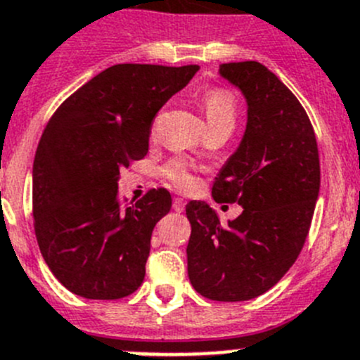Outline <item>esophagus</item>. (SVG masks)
<instances>
[{"label":"esophagus","instance_id":"1","mask_svg":"<svg viewBox=\"0 0 360 360\" xmlns=\"http://www.w3.org/2000/svg\"><path fill=\"white\" fill-rule=\"evenodd\" d=\"M173 210L174 212H184V210H186V202H184L182 198H174Z\"/></svg>","mask_w":360,"mask_h":360}]
</instances>
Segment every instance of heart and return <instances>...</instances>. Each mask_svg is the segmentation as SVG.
<instances>
[{"label": "heart", "mask_w": 360, "mask_h": 360, "mask_svg": "<svg viewBox=\"0 0 360 360\" xmlns=\"http://www.w3.org/2000/svg\"><path fill=\"white\" fill-rule=\"evenodd\" d=\"M202 108L203 114H205L207 124H209V130H214V128H229V130H233L237 120V107L232 92L221 87L209 89L202 96ZM164 171H166L167 176L176 186H193L194 178L187 171L186 164L180 162V160H171Z\"/></svg>", "instance_id": "heart-1"}]
</instances>
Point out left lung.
<instances>
[{
  "label": "left lung",
  "instance_id": "1",
  "mask_svg": "<svg viewBox=\"0 0 360 360\" xmlns=\"http://www.w3.org/2000/svg\"><path fill=\"white\" fill-rule=\"evenodd\" d=\"M246 101V130L217 173L212 198L243 212L221 225L205 202L187 203V273L216 302L260 296L298 259L319 194L316 135L296 96L259 62L219 65Z\"/></svg>",
  "mask_w": 360,
  "mask_h": 360
}]
</instances>
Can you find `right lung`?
Segmentation results:
<instances>
[{"instance_id":"1","label":"right lung","mask_w":360,"mask_h":360,"mask_svg":"<svg viewBox=\"0 0 360 360\" xmlns=\"http://www.w3.org/2000/svg\"><path fill=\"white\" fill-rule=\"evenodd\" d=\"M198 65L117 64L82 85L46 124L34 160L35 236L55 278L89 300L139 289L155 225L171 194L121 205L123 167L148 153L151 121Z\"/></svg>"}]
</instances>
